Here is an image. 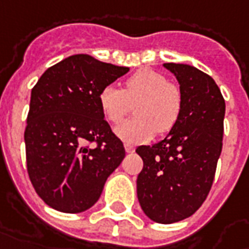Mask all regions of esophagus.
Here are the masks:
<instances>
[{"label": "esophagus", "instance_id": "obj_1", "mask_svg": "<svg viewBox=\"0 0 249 249\" xmlns=\"http://www.w3.org/2000/svg\"><path fill=\"white\" fill-rule=\"evenodd\" d=\"M124 148H125V150H126V152H128V153L134 152L133 145H130V143H125V145H124Z\"/></svg>", "mask_w": 249, "mask_h": 249}]
</instances>
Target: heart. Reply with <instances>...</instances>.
Masks as SVG:
<instances>
[{
    "label": "heart",
    "instance_id": "heart-1",
    "mask_svg": "<svg viewBox=\"0 0 249 249\" xmlns=\"http://www.w3.org/2000/svg\"><path fill=\"white\" fill-rule=\"evenodd\" d=\"M133 103L136 116L121 123L116 134L126 142H143L156 132L165 134L176 126L183 108V93L177 83L152 68H141L130 75L123 89L107 86L99 93L101 112L112 124H119Z\"/></svg>",
    "mask_w": 249,
    "mask_h": 249
}]
</instances>
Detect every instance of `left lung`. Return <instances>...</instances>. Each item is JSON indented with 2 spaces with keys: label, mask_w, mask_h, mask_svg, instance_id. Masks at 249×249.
<instances>
[{
  "label": "left lung",
  "mask_w": 249,
  "mask_h": 249,
  "mask_svg": "<svg viewBox=\"0 0 249 249\" xmlns=\"http://www.w3.org/2000/svg\"><path fill=\"white\" fill-rule=\"evenodd\" d=\"M163 66L179 83L183 108L165 139L136 149L143 161L137 196L148 218L170 224L191 216L211 190L222 153L226 103L207 73L189 64Z\"/></svg>",
  "instance_id": "left-lung-1"
}]
</instances>
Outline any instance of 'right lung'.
<instances>
[{
	"label": "right lung",
	"instance_id": "right-lung-1",
	"mask_svg": "<svg viewBox=\"0 0 249 249\" xmlns=\"http://www.w3.org/2000/svg\"><path fill=\"white\" fill-rule=\"evenodd\" d=\"M128 67L87 54L47 68L31 89L25 129L29 178L46 204L60 213L86 211L125 157L99 106V93Z\"/></svg>",
	"mask_w": 249,
	"mask_h": 249
}]
</instances>
